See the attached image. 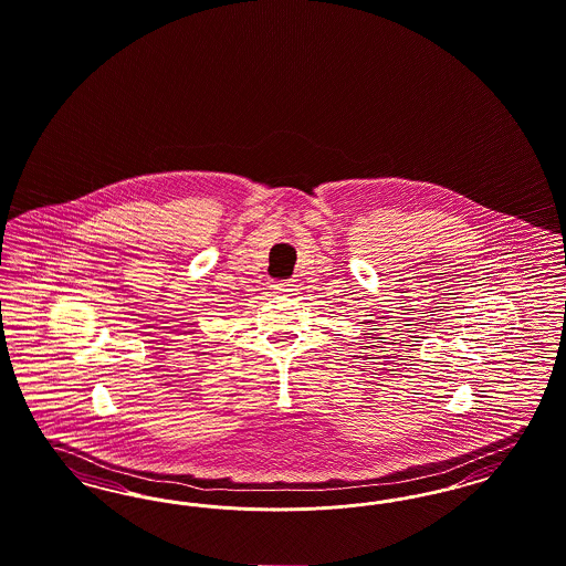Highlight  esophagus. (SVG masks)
I'll return each instance as SVG.
<instances>
[{"mask_svg": "<svg viewBox=\"0 0 566 566\" xmlns=\"http://www.w3.org/2000/svg\"><path fill=\"white\" fill-rule=\"evenodd\" d=\"M274 293H281V295H295L297 292V285H295V281L290 279V281H276L273 285Z\"/></svg>", "mask_w": 566, "mask_h": 566, "instance_id": "esophagus-1", "label": "esophagus"}]
</instances>
